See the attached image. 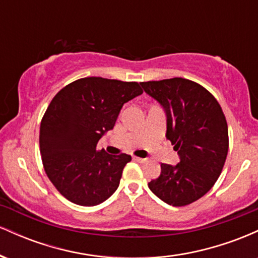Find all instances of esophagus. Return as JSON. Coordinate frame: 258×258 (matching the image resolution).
<instances>
[{"label": "esophagus", "mask_w": 258, "mask_h": 258, "mask_svg": "<svg viewBox=\"0 0 258 258\" xmlns=\"http://www.w3.org/2000/svg\"><path fill=\"white\" fill-rule=\"evenodd\" d=\"M133 160L137 162H141V164H143V162L147 161V159H143V158H137V156H133Z\"/></svg>", "instance_id": "34e87169"}]
</instances>
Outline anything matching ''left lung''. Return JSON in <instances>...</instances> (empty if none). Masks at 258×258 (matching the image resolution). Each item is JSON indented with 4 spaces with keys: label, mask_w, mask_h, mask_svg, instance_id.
<instances>
[{
    "label": "left lung",
    "mask_w": 258,
    "mask_h": 258,
    "mask_svg": "<svg viewBox=\"0 0 258 258\" xmlns=\"http://www.w3.org/2000/svg\"><path fill=\"white\" fill-rule=\"evenodd\" d=\"M166 114V138L179 156L177 165L161 164L150 190L172 206L204 197L222 172L228 154V126L221 105L206 88L182 78L141 82Z\"/></svg>",
    "instance_id": "8db88e82"
}]
</instances>
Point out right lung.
<instances>
[{"label": "right lung", "instance_id": "obj_1", "mask_svg": "<svg viewBox=\"0 0 258 258\" xmlns=\"http://www.w3.org/2000/svg\"><path fill=\"white\" fill-rule=\"evenodd\" d=\"M142 93L137 82L85 78L55 94L41 121L40 152L47 176L64 198L96 206L115 193L131 156L110 155L97 143L114 128L122 105Z\"/></svg>", "mask_w": 258, "mask_h": 258}]
</instances>
